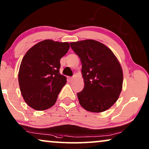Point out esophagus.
Wrapping results in <instances>:
<instances>
[{"label": "esophagus", "instance_id": "34e87169", "mask_svg": "<svg viewBox=\"0 0 149 149\" xmlns=\"http://www.w3.org/2000/svg\"><path fill=\"white\" fill-rule=\"evenodd\" d=\"M72 79H73V77H68V79H69V81H72Z\"/></svg>", "mask_w": 149, "mask_h": 149}]
</instances>
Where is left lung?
Masks as SVG:
<instances>
[{
  "instance_id": "left-lung-1",
  "label": "left lung",
  "mask_w": 149,
  "mask_h": 149,
  "mask_svg": "<svg viewBox=\"0 0 149 149\" xmlns=\"http://www.w3.org/2000/svg\"><path fill=\"white\" fill-rule=\"evenodd\" d=\"M70 46L82 64L84 88L77 93L81 106L92 113L109 109L119 98L123 86V70L117 57L95 40L72 42Z\"/></svg>"
}]
</instances>
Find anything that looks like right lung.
Segmentation results:
<instances>
[{"mask_svg":"<svg viewBox=\"0 0 149 149\" xmlns=\"http://www.w3.org/2000/svg\"><path fill=\"white\" fill-rule=\"evenodd\" d=\"M70 44L47 39L32 47L22 59L18 81L26 104L36 111L53 107L66 77L60 73V59L68 52Z\"/></svg>","mask_w":149,"mask_h":149,"instance_id":"1","label":"right lung"}]
</instances>
